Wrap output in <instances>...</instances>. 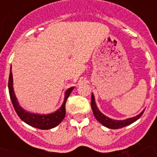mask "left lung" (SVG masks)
Here are the masks:
<instances>
[{"mask_svg": "<svg viewBox=\"0 0 157 157\" xmlns=\"http://www.w3.org/2000/svg\"><path fill=\"white\" fill-rule=\"evenodd\" d=\"M91 107H92V111H93L96 120L103 125H104L105 127L113 129H121V128H123V127L127 126V125L134 123V121H136L137 120H139L142 117V115L144 112V110H143L142 112H140L139 115H137L134 117L127 118L125 120H120V121L119 120H113L112 118L107 117V116H105L98 110L97 104L95 103V98H94V95L93 93H92V95H91Z\"/></svg>", "mask_w": 157, "mask_h": 157, "instance_id": "8db88e82", "label": "left lung"}]
</instances>
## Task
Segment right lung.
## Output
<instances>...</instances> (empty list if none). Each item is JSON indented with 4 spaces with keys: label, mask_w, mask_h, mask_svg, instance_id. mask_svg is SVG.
<instances>
[{
    "label": "right lung",
    "mask_w": 157,
    "mask_h": 157,
    "mask_svg": "<svg viewBox=\"0 0 157 157\" xmlns=\"http://www.w3.org/2000/svg\"><path fill=\"white\" fill-rule=\"evenodd\" d=\"M8 87L11 102H12L14 110L19 118L23 121L25 122L26 124L40 129H52V128L56 127L57 125H59L63 121V120L64 119L65 115H66L65 104H66L67 99L74 89V87H71L65 91L63 103L61 105V107L58 110H56L55 112L50 113V114H38V113L28 112L25 109H23L19 105V103L18 102V99L16 98L15 94H14V90H13V74L11 71V68L10 72V77H9Z\"/></svg>",
    "instance_id": "1"
}]
</instances>
